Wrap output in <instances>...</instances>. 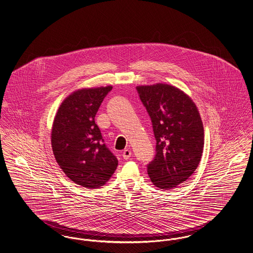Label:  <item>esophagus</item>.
<instances>
[{
  "label": "esophagus",
  "instance_id": "obj_1",
  "mask_svg": "<svg viewBox=\"0 0 253 253\" xmlns=\"http://www.w3.org/2000/svg\"><path fill=\"white\" fill-rule=\"evenodd\" d=\"M131 152L130 150H124L123 152H122V157L125 159V160H128V159H130V157H131Z\"/></svg>",
  "mask_w": 253,
  "mask_h": 253
}]
</instances>
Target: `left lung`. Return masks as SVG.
<instances>
[{
  "mask_svg": "<svg viewBox=\"0 0 253 253\" xmlns=\"http://www.w3.org/2000/svg\"><path fill=\"white\" fill-rule=\"evenodd\" d=\"M152 121L155 156L147 166L152 183L170 190L185 182L202 158L204 130L196 104L182 90L166 84L136 87Z\"/></svg>",
  "mask_w": 253,
  "mask_h": 253,
  "instance_id": "1",
  "label": "left lung"
}]
</instances>
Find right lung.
<instances>
[{
	"mask_svg": "<svg viewBox=\"0 0 253 253\" xmlns=\"http://www.w3.org/2000/svg\"><path fill=\"white\" fill-rule=\"evenodd\" d=\"M111 85L75 91L61 103L51 130L55 160L72 182L95 189L105 184L118 159L104 144L95 116Z\"/></svg>",
	"mask_w": 253,
	"mask_h": 253,
	"instance_id": "add662e5",
	"label": "right lung"
}]
</instances>
